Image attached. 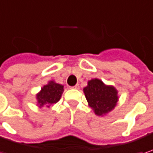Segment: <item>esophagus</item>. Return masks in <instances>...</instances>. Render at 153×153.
I'll use <instances>...</instances> for the list:
<instances>
[{
    "label": "esophagus",
    "instance_id": "34e87169",
    "mask_svg": "<svg viewBox=\"0 0 153 153\" xmlns=\"http://www.w3.org/2000/svg\"><path fill=\"white\" fill-rule=\"evenodd\" d=\"M72 88H74V89H79V84H76L74 87H73Z\"/></svg>",
    "mask_w": 153,
    "mask_h": 153
}]
</instances>
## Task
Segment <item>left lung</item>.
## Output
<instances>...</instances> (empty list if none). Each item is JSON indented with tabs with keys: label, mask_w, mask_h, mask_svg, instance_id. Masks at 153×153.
Returning a JSON list of instances; mask_svg holds the SVG:
<instances>
[{
	"label": "left lung",
	"mask_w": 153,
	"mask_h": 153,
	"mask_svg": "<svg viewBox=\"0 0 153 153\" xmlns=\"http://www.w3.org/2000/svg\"><path fill=\"white\" fill-rule=\"evenodd\" d=\"M88 106L96 116L103 117L112 111L118 102V91L110 85H106L99 79H92L83 88Z\"/></svg>",
	"instance_id": "1"
}]
</instances>
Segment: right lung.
<instances>
[{"instance_id": "add662e5", "label": "right lung", "mask_w": 153, "mask_h": 153, "mask_svg": "<svg viewBox=\"0 0 153 153\" xmlns=\"http://www.w3.org/2000/svg\"><path fill=\"white\" fill-rule=\"evenodd\" d=\"M63 92H64L63 85L56 83L54 80L49 81L36 94L37 106L39 108H43V107L50 108L51 106L57 103L60 100Z\"/></svg>"}]
</instances>
